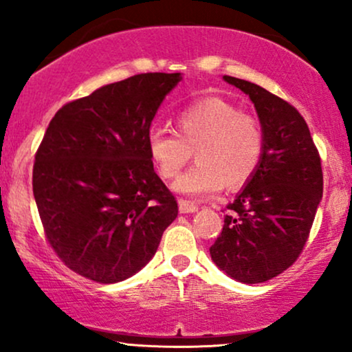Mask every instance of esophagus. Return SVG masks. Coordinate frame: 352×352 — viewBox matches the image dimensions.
I'll return each mask as SVG.
<instances>
[{"label": "esophagus", "mask_w": 352, "mask_h": 352, "mask_svg": "<svg viewBox=\"0 0 352 352\" xmlns=\"http://www.w3.org/2000/svg\"><path fill=\"white\" fill-rule=\"evenodd\" d=\"M199 210V205L193 204V201H188V200H179V212L180 213H193Z\"/></svg>", "instance_id": "1"}]
</instances>
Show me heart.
<instances>
[{"mask_svg":"<svg viewBox=\"0 0 352 352\" xmlns=\"http://www.w3.org/2000/svg\"><path fill=\"white\" fill-rule=\"evenodd\" d=\"M265 145L258 117L218 98L179 112L177 134L152 131L147 137L148 157L165 180L179 175L195 152L197 164L173 184L175 192L190 197L213 195L225 185L243 187L260 168Z\"/></svg>","mask_w":352,"mask_h":352,"instance_id":"heart-1","label":"heart"}]
</instances>
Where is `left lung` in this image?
I'll return each mask as SVG.
<instances>
[{"mask_svg": "<svg viewBox=\"0 0 352 352\" xmlns=\"http://www.w3.org/2000/svg\"><path fill=\"white\" fill-rule=\"evenodd\" d=\"M248 94L265 131V155L227 205L212 260L233 280L254 285L278 276L302 253L322 197L321 157L292 104L248 80L223 76Z\"/></svg>", "mask_w": 352, "mask_h": 352, "instance_id": "left-lung-1", "label": "left lung"}]
</instances>
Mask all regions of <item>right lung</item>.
Here are the masks:
<instances>
[{"mask_svg": "<svg viewBox=\"0 0 352 352\" xmlns=\"http://www.w3.org/2000/svg\"><path fill=\"white\" fill-rule=\"evenodd\" d=\"M180 72L107 84L56 112L33 167L44 235L64 265L98 283L144 268L179 213L147 152L157 109Z\"/></svg>", "mask_w": 352, "mask_h": 352, "instance_id": "right-lung-1", "label": "right lung"}]
</instances>
